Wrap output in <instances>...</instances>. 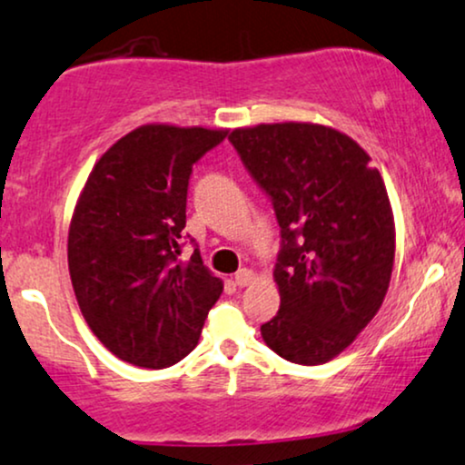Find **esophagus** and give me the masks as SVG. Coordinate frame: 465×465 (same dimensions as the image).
I'll use <instances>...</instances> for the list:
<instances>
[{
    "label": "esophagus",
    "instance_id": "1",
    "mask_svg": "<svg viewBox=\"0 0 465 465\" xmlns=\"http://www.w3.org/2000/svg\"><path fill=\"white\" fill-rule=\"evenodd\" d=\"M256 281V276H254V272L252 270H239L237 274H234V282H237L239 287H250L252 285V282Z\"/></svg>",
    "mask_w": 465,
    "mask_h": 465
}]
</instances>
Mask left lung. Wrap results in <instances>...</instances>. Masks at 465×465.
Returning a JSON list of instances; mask_svg holds the SVG:
<instances>
[{"label": "left lung", "mask_w": 465, "mask_h": 465, "mask_svg": "<svg viewBox=\"0 0 465 465\" xmlns=\"http://www.w3.org/2000/svg\"><path fill=\"white\" fill-rule=\"evenodd\" d=\"M228 141L274 204L281 309L263 341L292 363L331 361L383 304L396 252L394 213L357 141L320 124H259Z\"/></svg>", "instance_id": "obj_1"}]
</instances>
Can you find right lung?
I'll return each mask as SVG.
<instances>
[{
  "label": "right lung",
  "instance_id": "1",
  "mask_svg": "<svg viewBox=\"0 0 465 465\" xmlns=\"http://www.w3.org/2000/svg\"><path fill=\"white\" fill-rule=\"evenodd\" d=\"M228 130L147 124L104 152L69 226L71 285L93 335L139 368L178 363L198 346L223 282L198 250L180 261L193 163Z\"/></svg>",
  "mask_w": 465,
  "mask_h": 465
}]
</instances>
